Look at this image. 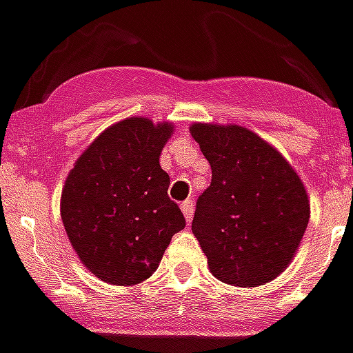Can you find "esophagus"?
Wrapping results in <instances>:
<instances>
[{"label": "esophagus", "mask_w": 353, "mask_h": 353, "mask_svg": "<svg viewBox=\"0 0 353 353\" xmlns=\"http://www.w3.org/2000/svg\"><path fill=\"white\" fill-rule=\"evenodd\" d=\"M180 209H182L183 218H185V221L191 223L192 212H194V203H192L191 200H185V201H183V203H182V205H180Z\"/></svg>", "instance_id": "obj_1"}]
</instances>
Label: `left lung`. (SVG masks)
Returning <instances> with one entry per match:
<instances>
[{"label":"left lung","instance_id":"8db88e82","mask_svg":"<svg viewBox=\"0 0 353 353\" xmlns=\"http://www.w3.org/2000/svg\"><path fill=\"white\" fill-rule=\"evenodd\" d=\"M212 170L192 218V234L214 276L257 288L291 264L305 234L311 205L293 165L276 148L239 125L192 123Z\"/></svg>","mask_w":353,"mask_h":353}]
</instances>
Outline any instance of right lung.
<instances>
[{
  "label": "right lung",
  "instance_id": "1",
  "mask_svg": "<svg viewBox=\"0 0 353 353\" xmlns=\"http://www.w3.org/2000/svg\"><path fill=\"white\" fill-rule=\"evenodd\" d=\"M173 130L170 121L126 117L101 132L69 171L62 223L78 259L103 282L150 279L171 237L185 227L159 162Z\"/></svg>",
  "mask_w": 353,
  "mask_h": 353
}]
</instances>
